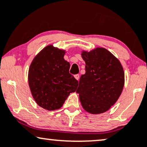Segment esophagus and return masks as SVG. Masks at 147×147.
Listing matches in <instances>:
<instances>
[{
    "instance_id": "34e87169",
    "label": "esophagus",
    "mask_w": 147,
    "mask_h": 147,
    "mask_svg": "<svg viewBox=\"0 0 147 147\" xmlns=\"http://www.w3.org/2000/svg\"><path fill=\"white\" fill-rule=\"evenodd\" d=\"M74 77H75V79H77V81H79V75H78V74H77V75H75V76H74Z\"/></svg>"
}]
</instances>
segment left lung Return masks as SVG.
I'll list each match as a JSON object with an SVG mask.
<instances>
[{
  "label": "left lung",
  "instance_id": "obj_1",
  "mask_svg": "<svg viewBox=\"0 0 147 147\" xmlns=\"http://www.w3.org/2000/svg\"><path fill=\"white\" fill-rule=\"evenodd\" d=\"M85 74L80 78L77 93L83 109L92 114L105 112L118 100L124 85V69L110 52L103 48L83 51Z\"/></svg>",
  "mask_w": 147,
  "mask_h": 147
}]
</instances>
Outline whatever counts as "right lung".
<instances>
[{
  "label": "right lung",
  "instance_id": "1",
  "mask_svg": "<svg viewBox=\"0 0 147 147\" xmlns=\"http://www.w3.org/2000/svg\"><path fill=\"white\" fill-rule=\"evenodd\" d=\"M65 50L49 45L31 63L28 82L39 106L49 111L60 109L70 93L78 87L77 80L69 73L70 64L64 59Z\"/></svg>",
  "mask_w": 147,
  "mask_h": 147
}]
</instances>
